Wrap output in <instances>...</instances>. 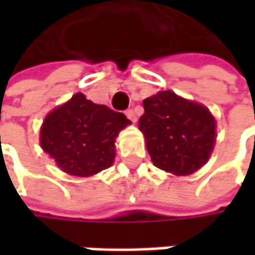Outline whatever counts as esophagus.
I'll return each instance as SVG.
<instances>
[{"instance_id":"obj_1","label":"esophagus","mask_w":255,"mask_h":255,"mask_svg":"<svg viewBox=\"0 0 255 255\" xmlns=\"http://www.w3.org/2000/svg\"><path fill=\"white\" fill-rule=\"evenodd\" d=\"M126 115H127V118L129 121H132V123H135L137 121V117H135V112L132 111V109H128L127 112H126Z\"/></svg>"}]
</instances>
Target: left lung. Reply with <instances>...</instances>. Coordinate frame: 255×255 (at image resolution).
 Instances as JSON below:
<instances>
[{"instance_id":"1","label":"left lung","mask_w":255,"mask_h":255,"mask_svg":"<svg viewBox=\"0 0 255 255\" xmlns=\"http://www.w3.org/2000/svg\"><path fill=\"white\" fill-rule=\"evenodd\" d=\"M138 128L155 167L174 176L199 170L216 143V120L211 112L173 91H159L143 100Z\"/></svg>"}]
</instances>
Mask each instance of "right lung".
<instances>
[{
	"label": "right lung",
	"instance_id": "1",
	"mask_svg": "<svg viewBox=\"0 0 255 255\" xmlns=\"http://www.w3.org/2000/svg\"><path fill=\"white\" fill-rule=\"evenodd\" d=\"M128 124L124 114L77 93L45 117L39 143L62 171L90 177L114 164L115 138Z\"/></svg>",
	"mask_w": 255,
	"mask_h": 255
}]
</instances>
